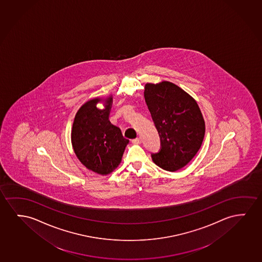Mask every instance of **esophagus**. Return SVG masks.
I'll return each mask as SVG.
<instances>
[{
	"label": "esophagus",
	"instance_id": "1",
	"mask_svg": "<svg viewBox=\"0 0 262 262\" xmlns=\"http://www.w3.org/2000/svg\"><path fill=\"white\" fill-rule=\"evenodd\" d=\"M141 142H142V140H141L140 137H138V138H136V139L132 140V143H133L134 144H141Z\"/></svg>",
	"mask_w": 262,
	"mask_h": 262
}]
</instances>
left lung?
Segmentation results:
<instances>
[{"label": "left lung", "mask_w": 262, "mask_h": 262, "mask_svg": "<svg viewBox=\"0 0 262 262\" xmlns=\"http://www.w3.org/2000/svg\"><path fill=\"white\" fill-rule=\"evenodd\" d=\"M144 100L161 139L152 162L163 170H181L202 145L206 125L195 99L170 81L146 83Z\"/></svg>", "instance_id": "left-lung-1"}]
</instances>
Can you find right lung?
<instances>
[{
    "label": "right lung",
    "mask_w": 262,
    "mask_h": 262,
    "mask_svg": "<svg viewBox=\"0 0 262 262\" xmlns=\"http://www.w3.org/2000/svg\"><path fill=\"white\" fill-rule=\"evenodd\" d=\"M104 102V108L96 107ZM112 106V95L88 100L81 106L74 118L71 141L79 161L95 173H111L121 162L129 140L122 136L121 130L108 120Z\"/></svg>",
    "instance_id": "1"
}]
</instances>
